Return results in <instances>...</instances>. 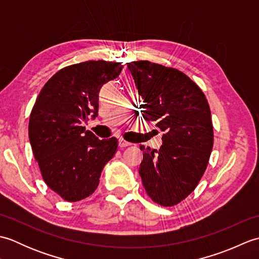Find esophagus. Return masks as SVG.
I'll return each mask as SVG.
<instances>
[{"label": "esophagus", "instance_id": "obj_1", "mask_svg": "<svg viewBox=\"0 0 259 259\" xmlns=\"http://www.w3.org/2000/svg\"><path fill=\"white\" fill-rule=\"evenodd\" d=\"M130 145H131L130 142L125 141V140H123V139H119V147H120V148H125V147H128V146H130Z\"/></svg>", "mask_w": 259, "mask_h": 259}]
</instances>
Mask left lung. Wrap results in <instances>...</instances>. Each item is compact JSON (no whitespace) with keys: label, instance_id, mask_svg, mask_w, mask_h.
<instances>
[{"label":"left lung","instance_id":"obj_1","mask_svg":"<svg viewBox=\"0 0 259 259\" xmlns=\"http://www.w3.org/2000/svg\"><path fill=\"white\" fill-rule=\"evenodd\" d=\"M126 67L144 100L142 117L163 133L159 150L140 146L142 185L153 201L171 207L194 191L207 168L213 145L210 109L200 88L181 71L149 61Z\"/></svg>","mask_w":259,"mask_h":259}]
</instances>
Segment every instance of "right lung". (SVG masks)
<instances>
[{
    "label": "right lung",
    "mask_w": 259,
    "mask_h": 259,
    "mask_svg": "<svg viewBox=\"0 0 259 259\" xmlns=\"http://www.w3.org/2000/svg\"><path fill=\"white\" fill-rule=\"evenodd\" d=\"M122 67L102 60L69 65L36 98L29 122L32 151L46 184L64 200L92 195L117 151V139L99 140L82 124L98 117L101 87L118 78Z\"/></svg>",
    "instance_id": "obj_1"
}]
</instances>
